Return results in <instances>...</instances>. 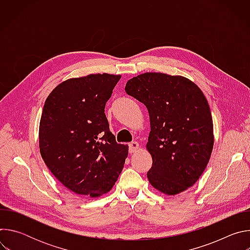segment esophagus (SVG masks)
<instances>
[{
  "label": "esophagus",
  "mask_w": 250,
  "mask_h": 250,
  "mask_svg": "<svg viewBox=\"0 0 250 250\" xmlns=\"http://www.w3.org/2000/svg\"><path fill=\"white\" fill-rule=\"evenodd\" d=\"M139 148V146L136 141H131L130 144H128V152L129 153H133L135 151H137Z\"/></svg>",
  "instance_id": "1"
}]
</instances>
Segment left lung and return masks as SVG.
<instances>
[{"label":"left lung","mask_w":250,"mask_h":250,"mask_svg":"<svg viewBox=\"0 0 250 250\" xmlns=\"http://www.w3.org/2000/svg\"><path fill=\"white\" fill-rule=\"evenodd\" d=\"M127 95L144 104L150 119L149 183L167 195L193 186L213 146L212 119L200 88L182 76L145 73L128 80Z\"/></svg>","instance_id":"obj_1"}]
</instances>
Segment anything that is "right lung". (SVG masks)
<instances>
[{"instance_id":"obj_1","label":"right lung","mask_w":250,"mask_h":250,"mask_svg":"<svg viewBox=\"0 0 250 250\" xmlns=\"http://www.w3.org/2000/svg\"><path fill=\"white\" fill-rule=\"evenodd\" d=\"M120 75L68 79L47 97L40 124L41 154L70 191L99 197L121 174L128 150L118 144L104 114Z\"/></svg>"}]
</instances>
